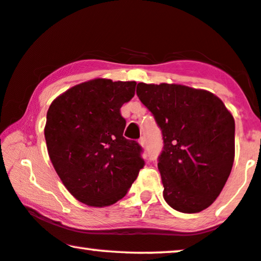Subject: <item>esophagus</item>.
<instances>
[{"instance_id": "34e87169", "label": "esophagus", "mask_w": 261, "mask_h": 261, "mask_svg": "<svg viewBox=\"0 0 261 261\" xmlns=\"http://www.w3.org/2000/svg\"><path fill=\"white\" fill-rule=\"evenodd\" d=\"M139 145H140L141 147H146V140H145V138L139 139Z\"/></svg>"}]
</instances>
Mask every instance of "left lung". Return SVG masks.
<instances>
[{"mask_svg":"<svg viewBox=\"0 0 261 261\" xmlns=\"http://www.w3.org/2000/svg\"><path fill=\"white\" fill-rule=\"evenodd\" d=\"M137 95L163 132L158 170L164 199L180 213L206 209L233 167L231 113L213 92L181 84L138 83Z\"/></svg>","mask_w":261,"mask_h":261,"instance_id":"left-lung-1","label":"left lung"}]
</instances>
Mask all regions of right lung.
Segmentation results:
<instances>
[{
  "mask_svg": "<svg viewBox=\"0 0 261 261\" xmlns=\"http://www.w3.org/2000/svg\"><path fill=\"white\" fill-rule=\"evenodd\" d=\"M135 85L95 78L63 92L47 110L44 132L52 165L70 194L89 206L123 198L145 165L140 145L123 137L120 113Z\"/></svg>",
  "mask_w": 261,
  "mask_h": 261,
  "instance_id": "right-lung-1",
  "label": "right lung"
}]
</instances>
